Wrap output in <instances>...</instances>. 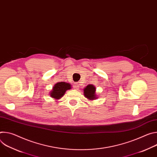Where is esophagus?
Here are the masks:
<instances>
[{"label":"esophagus","instance_id":"1","mask_svg":"<svg viewBox=\"0 0 157 157\" xmlns=\"http://www.w3.org/2000/svg\"><path fill=\"white\" fill-rule=\"evenodd\" d=\"M79 87V83H78V82H75V84H74V88L76 89H78Z\"/></svg>","mask_w":157,"mask_h":157}]
</instances>
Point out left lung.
I'll return each mask as SVG.
<instances>
[{
	"instance_id": "left-lung-1",
	"label": "left lung",
	"mask_w": 157,
	"mask_h": 157,
	"mask_svg": "<svg viewBox=\"0 0 157 157\" xmlns=\"http://www.w3.org/2000/svg\"><path fill=\"white\" fill-rule=\"evenodd\" d=\"M96 87L92 84H89L84 89V95L89 100L96 99Z\"/></svg>"
}]
</instances>
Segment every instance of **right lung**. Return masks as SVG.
I'll list each match as a JSON object with an SVG mask.
<instances>
[{
    "instance_id": "obj_1",
    "label": "right lung",
    "mask_w": 157,
    "mask_h": 157,
    "mask_svg": "<svg viewBox=\"0 0 157 157\" xmlns=\"http://www.w3.org/2000/svg\"><path fill=\"white\" fill-rule=\"evenodd\" d=\"M70 89L71 85L69 83L64 82H58L53 86L50 96L54 99H59L64 94L66 90Z\"/></svg>"
}]
</instances>
